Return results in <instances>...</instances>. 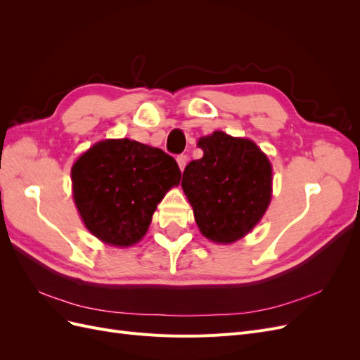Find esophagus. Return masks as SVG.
<instances>
[{
  "instance_id": "esophagus-1",
  "label": "esophagus",
  "mask_w": 360,
  "mask_h": 360,
  "mask_svg": "<svg viewBox=\"0 0 360 360\" xmlns=\"http://www.w3.org/2000/svg\"><path fill=\"white\" fill-rule=\"evenodd\" d=\"M177 163H179L180 169L183 171L184 167H186V163H188V156H186V155H180V156L177 158Z\"/></svg>"
}]
</instances>
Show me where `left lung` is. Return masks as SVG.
I'll return each mask as SVG.
<instances>
[{
    "mask_svg": "<svg viewBox=\"0 0 360 360\" xmlns=\"http://www.w3.org/2000/svg\"><path fill=\"white\" fill-rule=\"evenodd\" d=\"M197 146L204 155L184 168L181 180L195 222L210 242L236 243L266 214L274 193V168L249 138L214 130Z\"/></svg>",
    "mask_w": 360,
    "mask_h": 360,
    "instance_id": "left-lung-1",
    "label": "left lung"
}]
</instances>
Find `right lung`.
<instances>
[{"instance_id": "add662e5", "label": "right lung", "mask_w": 360, "mask_h": 360, "mask_svg": "<svg viewBox=\"0 0 360 360\" xmlns=\"http://www.w3.org/2000/svg\"><path fill=\"white\" fill-rule=\"evenodd\" d=\"M72 195L81 221L94 237L115 248L144 238L167 192L181 172L160 148L135 139H103L75 160Z\"/></svg>"}]
</instances>
